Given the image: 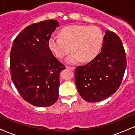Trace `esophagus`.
<instances>
[{"instance_id":"34e87169","label":"esophagus","mask_w":135,"mask_h":135,"mask_svg":"<svg viewBox=\"0 0 135 135\" xmlns=\"http://www.w3.org/2000/svg\"><path fill=\"white\" fill-rule=\"evenodd\" d=\"M66 69H70V70H74V66H69V65H66Z\"/></svg>"}]
</instances>
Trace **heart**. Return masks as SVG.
<instances>
[{
  "instance_id": "1",
  "label": "heart",
  "mask_w": 135,
  "mask_h": 135,
  "mask_svg": "<svg viewBox=\"0 0 135 135\" xmlns=\"http://www.w3.org/2000/svg\"><path fill=\"white\" fill-rule=\"evenodd\" d=\"M60 36L52 35L49 39L50 50L57 57H66L69 63H76L82 59L84 62L95 59L101 50L103 43V32L96 26L71 25L64 27Z\"/></svg>"
}]
</instances>
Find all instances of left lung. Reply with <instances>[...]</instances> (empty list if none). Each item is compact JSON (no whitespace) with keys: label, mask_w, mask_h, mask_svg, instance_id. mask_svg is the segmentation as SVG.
I'll return each mask as SVG.
<instances>
[{"label":"left lung","mask_w":135,"mask_h":135,"mask_svg":"<svg viewBox=\"0 0 135 135\" xmlns=\"http://www.w3.org/2000/svg\"><path fill=\"white\" fill-rule=\"evenodd\" d=\"M127 66L126 51L119 36L106 31L101 51L90 62L74 70L77 90L89 103L114 94L122 84Z\"/></svg>","instance_id":"obj_1"}]
</instances>
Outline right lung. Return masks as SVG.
Instances as JSON below:
<instances>
[{
	"label": "right lung",
	"mask_w": 135,
	"mask_h": 135,
	"mask_svg": "<svg viewBox=\"0 0 135 135\" xmlns=\"http://www.w3.org/2000/svg\"><path fill=\"white\" fill-rule=\"evenodd\" d=\"M57 27L54 20L28 25L15 38L11 50L12 81L21 97L35 107H50L59 97V74L65 66L48 45Z\"/></svg>",
	"instance_id": "add662e5"
}]
</instances>
